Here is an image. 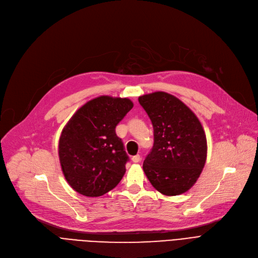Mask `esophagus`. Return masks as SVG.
<instances>
[{"label": "esophagus", "instance_id": "1", "mask_svg": "<svg viewBox=\"0 0 258 258\" xmlns=\"http://www.w3.org/2000/svg\"><path fill=\"white\" fill-rule=\"evenodd\" d=\"M132 161L134 162V163H138V162H140V161H141V157H140V155L134 156V157L132 158Z\"/></svg>", "mask_w": 258, "mask_h": 258}]
</instances>
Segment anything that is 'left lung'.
<instances>
[{
	"instance_id": "left-lung-1",
	"label": "left lung",
	"mask_w": 258,
	"mask_h": 258,
	"mask_svg": "<svg viewBox=\"0 0 258 258\" xmlns=\"http://www.w3.org/2000/svg\"><path fill=\"white\" fill-rule=\"evenodd\" d=\"M138 100L154 126V145L143 162L147 179L164 196L188 191L207 158L206 135L199 118L165 92L146 94Z\"/></svg>"
}]
</instances>
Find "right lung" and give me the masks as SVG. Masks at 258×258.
I'll return each instance as SVG.
<instances>
[{"instance_id": "right-lung-1", "label": "right lung", "mask_w": 258, "mask_h": 258, "mask_svg": "<svg viewBox=\"0 0 258 258\" xmlns=\"http://www.w3.org/2000/svg\"><path fill=\"white\" fill-rule=\"evenodd\" d=\"M133 106L128 98L99 96L68 121L59 138L58 156L67 182L78 194L103 196L124 175L128 156L115 128Z\"/></svg>"}]
</instances>
